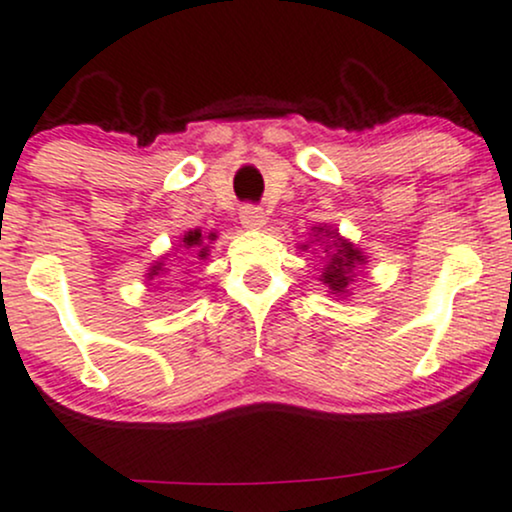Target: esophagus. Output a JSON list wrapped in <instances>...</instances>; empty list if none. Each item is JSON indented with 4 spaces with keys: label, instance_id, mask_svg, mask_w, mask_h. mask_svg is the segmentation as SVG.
<instances>
[{
    "label": "esophagus",
    "instance_id": "34e87169",
    "mask_svg": "<svg viewBox=\"0 0 512 512\" xmlns=\"http://www.w3.org/2000/svg\"><path fill=\"white\" fill-rule=\"evenodd\" d=\"M240 223H243V228L247 230H260L267 226V216L265 211L257 209V206H243V211H240Z\"/></svg>",
    "mask_w": 512,
    "mask_h": 512
}]
</instances>
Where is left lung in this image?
<instances>
[{
    "label": "left lung",
    "instance_id": "obj_1",
    "mask_svg": "<svg viewBox=\"0 0 512 512\" xmlns=\"http://www.w3.org/2000/svg\"><path fill=\"white\" fill-rule=\"evenodd\" d=\"M313 230V238L306 240L299 250L316 255L320 260V274L318 279L330 289V294L345 299L350 296V284L355 282V277L362 272V267L367 265L369 257L364 255L362 247L350 243L347 238H342L338 228L333 226H316ZM313 244L321 247L313 248Z\"/></svg>",
    "mask_w": 512,
    "mask_h": 512
}]
</instances>
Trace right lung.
Wrapping results in <instances>:
<instances>
[{
    "instance_id": "obj_1",
    "label": "right lung",
    "mask_w": 512,
    "mask_h": 512,
    "mask_svg": "<svg viewBox=\"0 0 512 512\" xmlns=\"http://www.w3.org/2000/svg\"><path fill=\"white\" fill-rule=\"evenodd\" d=\"M213 240H216V233L204 235L199 228L187 230V233L179 238L177 247H172V250L165 252L160 260L153 262V267L145 272V279H148V282H157V284H165L167 279H174V282H177L182 274H189L192 269L174 265L177 260H182V258H177L176 255L182 254L183 257H189V260H206V257H209ZM172 266L175 267L174 270L171 269Z\"/></svg>"
}]
</instances>
